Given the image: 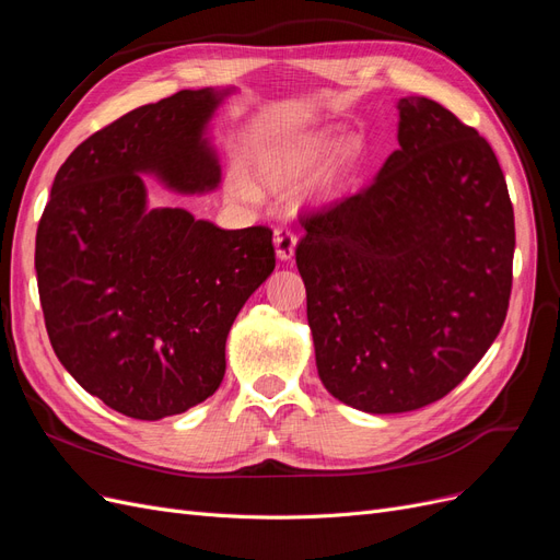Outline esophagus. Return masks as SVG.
Here are the masks:
<instances>
[{"label": "esophagus", "mask_w": 560, "mask_h": 560, "mask_svg": "<svg viewBox=\"0 0 560 560\" xmlns=\"http://www.w3.org/2000/svg\"><path fill=\"white\" fill-rule=\"evenodd\" d=\"M273 245H276V255L280 261H289L294 257V249H296V236L292 229L287 226H278L276 234H273Z\"/></svg>", "instance_id": "esophagus-1"}]
</instances>
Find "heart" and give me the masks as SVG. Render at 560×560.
<instances>
[{"label": "heart", "instance_id": "1", "mask_svg": "<svg viewBox=\"0 0 560 560\" xmlns=\"http://www.w3.org/2000/svg\"><path fill=\"white\" fill-rule=\"evenodd\" d=\"M357 155V143L352 139L338 141L331 127L276 137L249 150V168L256 180L249 178L243 166L234 164L226 171L224 189L238 203H259V186L273 195H287L313 175L307 183V197L322 201L334 197L345 173L354 166Z\"/></svg>", "mask_w": 560, "mask_h": 560}]
</instances>
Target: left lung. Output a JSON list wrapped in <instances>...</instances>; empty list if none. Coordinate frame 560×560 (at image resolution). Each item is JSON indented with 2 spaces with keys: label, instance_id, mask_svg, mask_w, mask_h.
I'll list each match as a JSON object with an SVG mask.
<instances>
[{
  "label": "left lung",
  "instance_id": "8db88e82",
  "mask_svg": "<svg viewBox=\"0 0 560 560\" xmlns=\"http://www.w3.org/2000/svg\"><path fill=\"white\" fill-rule=\"evenodd\" d=\"M398 150L369 189L303 218L319 380L371 415L447 396L508 315L514 210L491 145L427 96H402Z\"/></svg>",
  "mask_w": 560,
  "mask_h": 560
}]
</instances>
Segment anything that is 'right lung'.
Segmentation results:
<instances>
[{
	"mask_svg": "<svg viewBox=\"0 0 560 560\" xmlns=\"http://www.w3.org/2000/svg\"><path fill=\"white\" fill-rule=\"evenodd\" d=\"M236 88L180 90L92 133L57 171L36 229L52 350L110 410L158 421L213 396L236 315L273 273V231L220 229L148 206L143 176L210 195L222 166L210 120Z\"/></svg>",
	"mask_w": 560,
	"mask_h": 560,
	"instance_id": "right-lung-1",
	"label": "right lung"
}]
</instances>
